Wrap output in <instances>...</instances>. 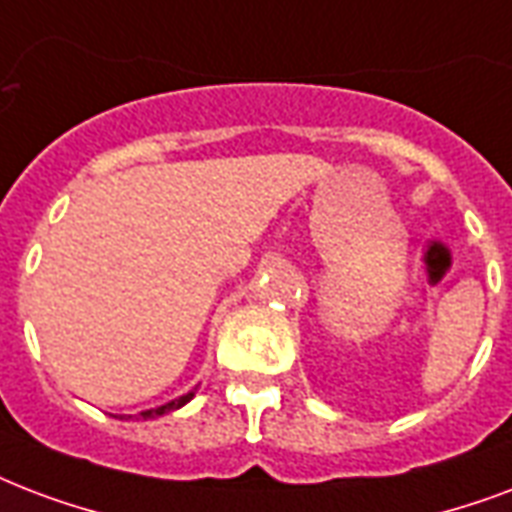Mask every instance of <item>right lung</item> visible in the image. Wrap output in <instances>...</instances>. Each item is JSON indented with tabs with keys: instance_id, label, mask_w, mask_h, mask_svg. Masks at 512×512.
<instances>
[{
	"instance_id": "obj_1",
	"label": "right lung",
	"mask_w": 512,
	"mask_h": 512,
	"mask_svg": "<svg viewBox=\"0 0 512 512\" xmlns=\"http://www.w3.org/2000/svg\"><path fill=\"white\" fill-rule=\"evenodd\" d=\"M195 392H187V395L177 397V400H171V403L166 405H158V408H150V411H142V419H155V416H166V413L177 411V408H182L185 403H190L193 400Z\"/></svg>"
}]
</instances>
